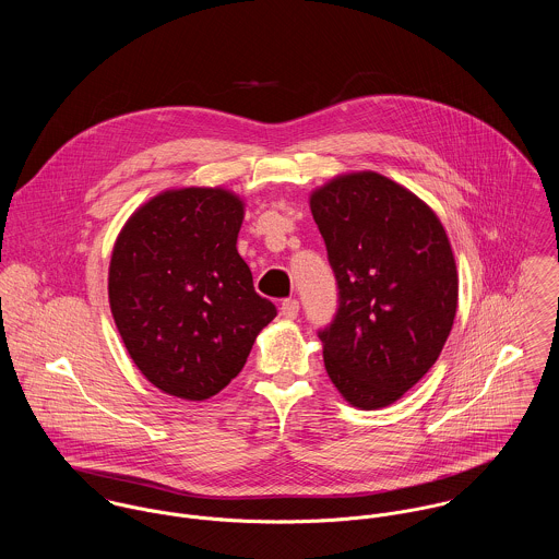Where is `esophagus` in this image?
<instances>
[{
	"label": "esophagus",
	"instance_id": "34e87169",
	"mask_svg": "<svg viewBox=\"0 0 559 559\" xmlns=\"http://www.w3.org/2000/svg\"><path fill=\"white\" fill-rule=\"evenodd\" d=\"M280 312H282L284 319H297V317H299V301H297V299H284Z\"/></svg>",
	"mask_w": 559,
	"mask_h": 559
}]
</instances>
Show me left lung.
Masks as SVG:
<instances>
[{"label":"left lung","instance_id":"1","mask_svg":"<svg viewBox=\"0 0 559 559\" xmlns=\"http://www.w3.org/2000/svg\"><path fill=\"white\" fill-rule=\"evenodd\" d=\"M310 209L337 282L320 329L324 368L353 406L383 408L439 359L459 304V275L435 211L377 171L342 174Z\"/></svg>","mask_w":559,"mask_h":559}]
</instances>
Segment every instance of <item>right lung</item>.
<instances>
[{
	"mask_svg": "<svg viewBox=\"0 0 559 559\" xmlns=\"http://www.w3.org/2000/svg\"><path fill=\"white\" fill-rule=\"evenodd\" d=\"M242 215V200L222 187L169 189L116 239L111 314L140 372L169 396L219 394L277 317L237 251Z\"/></svg>",
	"mask_w": 559,
	"mask_h": 559,
	"instance_id": "right-lung-1",
	"label": "right lung"
}]
</instances>
